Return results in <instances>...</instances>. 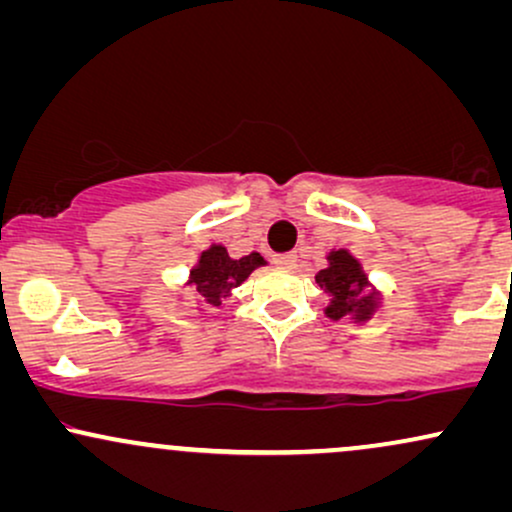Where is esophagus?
<instances>
[{"instance_id": "34e87169", "label": "esophagus", "mask_w": 512, "mask_h": 512, "mask_svg": "<svg viewBox=\"0 0 512 512\" xmlns=\"http://www.w3.org/2000/svg\"><path fill=\"white\" fill-rule=\"evenodd\" d=\"M298 262L296 252H284V255H274V264L281 269H293Z\"/></svg>"}]
</instances>
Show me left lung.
<instances>
[{"label":"left lung","mask_w":512,"mask_h":512,"mask_svg":"<svg viewBox=\"0 0 512 512\" xmlns=\"http://www.w3.org/2000/svg\"><path fill=\"white\" fill-rule=\"evenodd\" d=\"M327 260H330V267L315 274L317 286L330 296V305L325 310L327 317L332 320L354 317L358 322L368 320L378 305V298L375 293H366L368 279L361 264L346 250L330 252Z\"/></svg>","instance_id":"obj_1"}]
</instances>
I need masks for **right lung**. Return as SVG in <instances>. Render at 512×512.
<instances>
[{
    "label": "right lung",
    "mask_w": 512,
    "mask_h": 512,
    "mask_svg": "<svg viewBox=\"0 0 512 512\" xmlns=\"http://www.w3.org/2000/svg\"><path fill=\"white\" fill-rule=\"evenodd\" d=\"M260 264H264L260 252H250L240 260H233L223 245H211L199 255V264L190 272V284L197 286L204 303L221 305L231 289L243 284Z\"/></svg>",
    "instance_id": "obj_1"
}]
</instances>
